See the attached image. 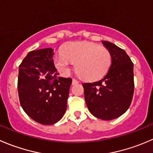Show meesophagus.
Wrapping results in <instances>:
<instances>
[{"label": "esophagus", "mask_w": 153, "mask_h": 153, "mask_svg": "<svg viewBox=\"0 0 153 153\" xmlns=\"http://www.w3.org/2000/svg\"><path fill=\"white\" fill-rule=\"evenodd\" d=\"M78 84V80L75 79V78H73V79H72V85H75V84Z\"/></svg>", "instance_id": "1"}]
</instances>
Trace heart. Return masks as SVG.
Here are the masks:
<instances>
[{
	"label": "heart",
	"instance_id": "heart-1",
	"mask_svg": "<svg viewBox=\"0 0 153 153\" xmlns=\"http://www.w3.org/2000/svg\"><path fill=\"white\" fill-rule=\"evenodd\" d=\"M72 63L80 76L90 81H96L108 72L111 54L108 49L87 41L72 42L63 48V52L54 57L56 67L63 73L70 70Z\"/></svg>",
	"mask_w": 153,
	"mask_h": 153
}]
</instances>
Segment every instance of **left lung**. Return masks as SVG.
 Returning a JSON list of instances; mask_svg holds the SVG:
<instances>
[{
	"label": "left lung",
	"instance_id": "1",
	"mask_svg": "<svg viewBox=\"0 0 153 153\" xmlns=\"http://www.w3.org/2000/svg\"><path fill=\"white\" fill-rule=\"evenodd\" d=\"M111 57V64L104 78L82 84L84 99L96 117L111 120L120 117L129 108L134 93V64L125 51L102 41Z\"/></svg>",
	"mask_w": 153,
	"mask_h": 153
}]
</instances>
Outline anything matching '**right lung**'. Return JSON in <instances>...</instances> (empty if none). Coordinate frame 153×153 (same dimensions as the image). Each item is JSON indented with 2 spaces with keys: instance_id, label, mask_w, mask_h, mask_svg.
Returning a JSON list of instances; mask_svg holds the SVG:
<instances>
[{
  "instance_id": "add662e5",
  "label": "right lung",
  "mask_w": 153,
  "mask_h": 153,
  "mask_svg": "<svg viewBox=\"0 0 153 153\" xmlns=\"http://www.w3.org/2000/svg\"><path fill=\"white\" fill-rule=\"evenodd\" d=\"M54 49L31 51L19 65L18 92L22 108L42 125H53L65 114L72 78L59 77Z\"/></svg>"
}]
</instances>
